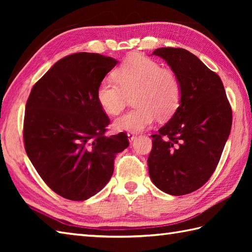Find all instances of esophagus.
Masks as SVG:
<instances>
[{
    "instance_id": "esophagus-1",
    "label": "esophagus",
    "mask_w": 252,
    "mask_h": 252,
    "mask_svg": "<svg viewBox=\"0 0 252 252\" xmlns=\"http://www.w3.org/2000/svg\"><path fill=\"white\" fill-rule=\"evenodd\" d=\"M127 137H129L130 142H133L136 138V134L134 132H127Z\"/></svg>"
}]
</instances>
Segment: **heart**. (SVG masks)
I'll return each instance as SVG.
<instances>
[{"mask_svg":"<svg viewBox=\"0 0 252 252\" xmlns=\"http://www.w3.org/2000/svg\"><path fill=\"white\" fill-rule=\"evenodd\" d=\"M114 79L101 80L96 98L106 114L116 116L126 107L127 96L133 94L135 108L118 118L119 130L137 132L151 126L158 117L169 119L178 110L182 100V84L174 71L161 68L157 62L135 54L116 69Z\"/></svg>","mask_w":252,"mask_h":252,"instance_id":"1","label":"heart"}]
</instances>
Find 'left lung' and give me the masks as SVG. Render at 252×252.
Wrapping results in <instances>:
<instances>
[{
    "instance_id": "obj_1",
    "label": "left lung",
    "mask_w": 252,
    "mask_h": 252,
    "mask_svg": "<svg viewBox=\"0 0 252 252\" xmlns=\"http://www.w3.org/2000/svg\"><path fill=\"white\" fill-rule=\"evenodd\" d=\"M182 84V100L168 123L153 134L148 172L159 189L173 196L195 191L210 179L232 127V107L220 77L184 49L160 47Z\"/></svg>"
}]
</instances>
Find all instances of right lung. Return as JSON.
<instances>
[{
  "instance_id": "1",
  "label": "right lung",
  "mask_w": 252,
  "mask_h": 252,
  "mask_svg": "<svg viewBox=\"0 0 252 252\" xmlns=\"http://www.w3.org/2000/svg\"><path fill=\"white\" fill-rule=\"evenodd\" d=\"M117 61L76 53L58 61L33 88L26 104L25 149L46 185L81 201L103 189L118 153L129 146L125 132L106 136L108 116L96 91Z\"/></svg>"
}]
</instances>
